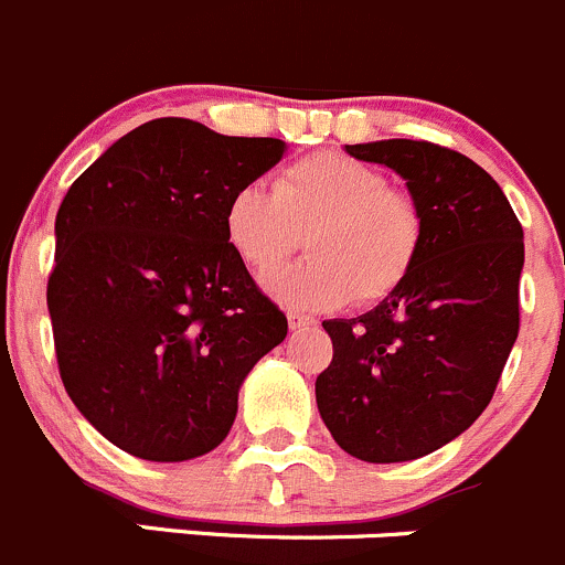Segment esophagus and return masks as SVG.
I'll return each mask as SVG.
<instances>
[{
  "instance_id": "esophagus-1",
  "label": "esophagus",
  "mask_w": 565,
  "mask_h": 565,
  "mask_svg": "<svg viewBox=\"0 0 565 565\" xmlns=\"http://www.w3.org/2000/svg\"><path fill=\"white\" fill-rule=\"evenodd\" d=\"M287 322H289V331H306V328L317 326L315 317H306V315H300V311H289Z\"/></svg>"
}]
</instances>
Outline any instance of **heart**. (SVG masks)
<instances>
[{"instance_id": "obj_1", "label": "heart", "mask_w": 565, "mask_h": 565, "mask_svg": "<svg viewBox=\"0 0 565 565\" xmlns=\"http://www.w3.org/2000/svg\"><path fill=\"white\" fill-rule=\"evenodd\" d=\"M311 256L265 278L292 309L377 303L408 278L422 248V212L377 168L337 151L303 157L278 177L239 188L226 206V237L239 259L265 273L300 248Z\"/></svg>"}]
</instances>
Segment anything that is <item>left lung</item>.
<instances>
[{
  "instance_id": "obj_1",
  "label": "left lung",
  "mask_w": 565,
  "mask_h": 565,
  "mask_svg": "<svg viewBox=\"0 0 565 565\" xmlns=\"http://www.w3.org/2000/svg\"><path fill=\"white\" fill-rule=\"evenodd\" d=\"M392 168L422 212L408 278L366 315L326 320L333 342L317 408L333 441L370 463L428 456L486 411L519 337L524 232L500 184L428 140L344 146Z\"/></svg>"
}]
</instances>
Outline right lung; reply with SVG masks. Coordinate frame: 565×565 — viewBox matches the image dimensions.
<instances>
[{
  "mask_svg": "<svg viewBox=\"0 0 565 565\" xmlns=\"http://www.w3.org/2000/svg\"><path fill=\"white\" fill-rule=\"evenodd\" d=\"M284 154L276 137L157 118L65 193L46 287L60 377L129 456L173 463L215 450L245 375L287 337L226 237L228 199Z\"/></svg>",
  "mask_w": 565,
  "mask_h": 565,
  "instance_id": "right-lung-1",
  "label": "right lung"
}]
</instances>
